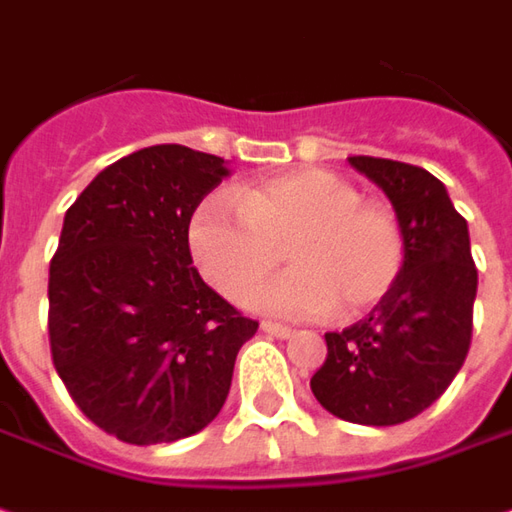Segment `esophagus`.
Masks as SVG:
<instances>
[{"mask_svg":"<svg viewBox=\"0 0 512 512\" xmlns=\"http://www.w3.org/2000/svg\"><path fill=\"white\" fill-rule=\"evenodd\" d=\"M260 330H263V333H269V336H277V339H288V336L294 333L291 328H285V325H277V322H263V325H260Z\"/></svg>","mask_w":512,"mask_h":512,"instance_id":"obj_1","label":"esophagus"}]
</instances>
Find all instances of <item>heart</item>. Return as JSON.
Masks as SVG:
<instances>
[{"label":"heart","mask_w":512,"mask_h":512,"mask_svg":"<svg viewBox=\"0 0 512 512\" xmlns=\"http://www.w3.org/2000/svg\"><path fill=\"white\" fill-rule=\"evenodd\" d=\"M361 190L322 168H302L243 184L232 207L198 204L187 246L201 277L232 302H246L280 263L291 271L263 285L252 305L266 314L342 319L367 314L395 288L406 257L401 221Z\"/></svg>","instance_id":"obj_1"}]
</instances>
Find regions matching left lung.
<instances>
[{
	"mask_svg": "<svg viewBox=\"0 0 512 512\" xmlns=\"http://www.w3.org/2000/svg\"><path fill=\"white\" fill-rule=\"evenodd\" d=\"M347 162L392 201L406 257L395 288L370 316L325 333L328 358L311 392L342 420L395 426L429 409L468 356L476 300L468 221L429 170L375 156Z\"/></svg>",
	"mask_w": 512,
	"mask_h": 512,
	"instance_id": "8db88e82",
	"label": "left lung"
}]
</instances>
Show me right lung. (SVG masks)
<instances>
[{
  "label": "right lung",
  "mask_w": 512,
  "mask_h": 512,
  "mask_svg": "<svg viewBox=\"0 0 512 512\" xmlns=\"http://www.w3.org/2000/svg\"><path fill=\"white\" fill-rule=\"evenodd\" d=\"M221 156L151 145L100 170L66 210L50 263L52 364L95 426L131 446L210 426L255 336L201 280L187 227L227 179Z\"/></svg>",
  "instance_id": "add662e5"
}]
</instances>
